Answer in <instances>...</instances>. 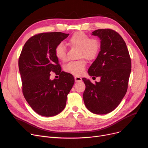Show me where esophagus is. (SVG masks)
I'll use <instances>...</instances> for the list:
<instances>
[{
	"instance_id": "34e87169",
	"label": "esophagus",
	"mask_w": 148,
	"mask_h": 148,
	"mask_svg": "<svg viewBox=\"0 0 148 148\" xmlns=\"http://www.w3.org/2000/svg\"><path fill=\"white\" fill-rule=\"evenodd\" d=\"M74 79H75V82H81L82 80V79L81 78V77H77V76H75L74 77Z\"/></svg>"
}]
</instances>
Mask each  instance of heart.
<instances>
[{
    "label": "heart",
    "mask_w": 148,
    "mask_h": 148,
    "mask_svg": "<svg viewBox=\"0 0 148 148\" xmlns=\"http://www.w3.org/2000/svg\"><path fill=\"white\" fill-rule=\"evenodd\" d=\"M67 44L73 47L79 48V58H86L89 60L95 59L101 50V42L97 38H90L89 36L83 32L73 34L68 40ZM66 49L63 44H59L54 50L56 58L62 62L67 59ZM86 62L84 59L71 61L64 66V70L68 73L79 76L84 71Z\"/></svg>",
    "instance_id": "obj_1"
}]
</instances>
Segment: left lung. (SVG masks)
I'll use <instances>...</instances> for the list:
<instances>
[{
	"mask_svg": "<svg viewBox=\"0 0 148 148\" xmlns=\"http://www.w3.org/2000/svg\"><path fill=\"white\" fill-rule=\"evenodd\" d=\"M101 40V50L88 69L90 76L100 77L93 84L83 78L86 89L83 100L88 109L97 114L112 112L118 106L128 89L131 62L125 42L110 29H98L92 33Z\"/></svg>",
	"mask_w": 148,
	"mask_h": 148,
	"instance_id": "1",
	"label": "left lung"
}]
</instances>
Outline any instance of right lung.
<instances>
[{
  "instance_id": "add662e5",
  "label": "right lung",
  "mask_w": 148,
  "mask_h": 148,
  "mask_svg": "<svg viewBox=\"0 0 148 148\" xmlns=\"http://www.w3.org/2000/svg\"><path fill=\"white\" fill-rule=\"evenodd\" d=\"M68 35L60 32L36 34L26 41L18 59L23 95L36 113L46 117L64 109L74 83L71 74L61 71L54 54L56 47ZM51 72L60 74V79L51 81Z\"/></svg>"
}]
</instances>
